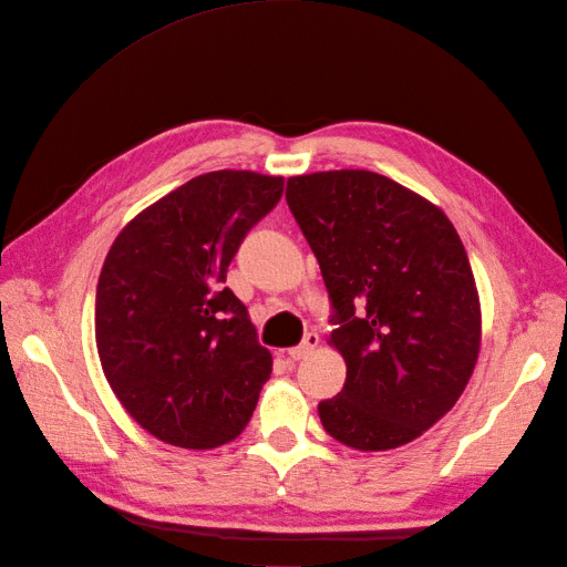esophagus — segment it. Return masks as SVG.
<instances>
[{
	"mask_svg": "<svg viewBox=\"0 0 567 567\" xmlns=\"http://www.w3.org/2000/svg\"><path fill=\"white\" fill-rule=\"evenodd\" d=\"M317 346H319V336H317V333H307V336L302 338L300 346L290 348V350L286 352V357L293 359V362H300V359H305L307 354H312V350H315Z\"/></svg>",
	"mask_w": 567,
	"mask_h": 567,
	"instance_id": "esophagus-1",
	"label": "esophagus"
}]
</instances>
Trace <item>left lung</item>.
I'll use <instances>...</instances> for the list:
<instances>
[{"label":"left lung","mask_w":567,"mask_h":567,"mask_svg":"<svg viewBox=\"0 0 567 567\" xmlns=\"http://www.w3.org/2000/svg\"><path fill=\"white\" fill-rule=\"evenodd\" d=\"M286 200L333 305L346 385L323 431L359 452L416 440L456 404L483 317L461 238L435 203L369 169L290 177Z\"/></svg>","instance_id":"obj_1"}]
</instances>
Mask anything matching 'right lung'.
I'll return each instance as SVG.
<instances>
[{
  "instance_id": "right-lung-1",
  "label": "right lung",
  "mask_w": 567,
  "mask_h": 567,
  "mask_svg": "<svg viewBox=\"0 0 567 567\" xmlns=\"http://www.w3.org/2000/svg\"><path fill=\"white\" fill-rule=\"evenodd\" d=\"M284 194V177L217 169L148 205L113 241L96 286L106 381L144 431L184 450L241 435L271 352L227 267Z\"/></svg>"
}]
</instances>
